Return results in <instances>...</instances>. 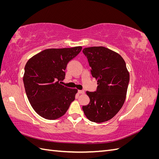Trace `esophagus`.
<instances>
[{
	"label": "esophagus",
	"mask_w": 159,
	"mask_h": 159,
	"mask_svg": "<svg viewBox=\"0 0 159 159\" xmlns=\"http://www.w3.org/2000/svg\"><path fill=\"white\" fill-rule=\"evenodd\" d=\"M78 93L80 94H84L85 93V91L84 90H79Z\"/></svg>",
	"instance_id": "1"
}]
</instances>
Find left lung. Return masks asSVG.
<instances>
[{
  "mask_svg": "<svg viewBox=\"0 0 159 159\" xmlns=\"http://www.w3.org/2000/svg\"><path fill=\"white\" fill-rule=\"evenodd\" d=\"M91 74L98 80L95 91H86L90 102L82 107L87 118L95 123L109 121L121 109L125 100L129 74L125 61L117 53L103 46L85 48Z\"/></svg>",
  "mask_w": 159,
  "mask_h": 159,
  "instance_id": "8db88e82",
  "label": "left lung"
}]
</instances>
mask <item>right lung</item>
Returning a JSON list of instances; mask_svg holds the SVG:
<instances>
[{"label":"right lung","mask_w":159,"mask_h":159,"mask_svg":"<svg viewBox=\"0 0 159 159\" xmlns=\"http://www.w3.org/2000/svg\"><path fill=\"white\" fill-rule=\"evenodd\" d=\"M82 47L46 49L27 61L23 82L32 108L41 117L54 120L64 115L78 90L61 85L69 62Z\"/></svg>","instance_id":"obj_1"}]
</instances>
